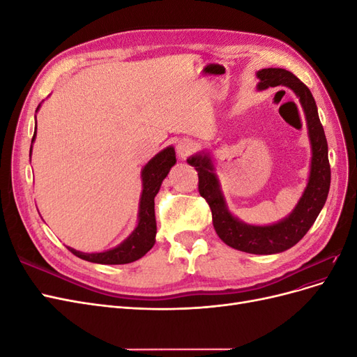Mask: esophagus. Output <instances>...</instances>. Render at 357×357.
Here are the masks:
<instances>
[{
    "label": "esophagus",
    "instance_id": "1",
    "mask_svg": "<svg viewBox=\"0 0 357 357\" xmlns=\"http://www.w3.org/2000/svg\"><path fill=\"white\" fill-rule=\"evenodd\" d=\"M195 150H197V144L193 143L192 139H188V138L180 139L177 144V153L181 159L190 156L193 152H195Z\"/></svg>",
    "mask_w": 357,
    "mask_h": 357
}]
</instances>
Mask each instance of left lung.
Segmentation results:
<instances>
[{
    "label": "left lung",
    "instance_id": "left-lung-1",
    "mask_svg": "<svg viewBox=\"0 0 357 357\" xmlns=\"http://www.w3.org/2000/svg\"><path fill=\"white\" fill-rule=\"evenodd\" d=\"M259 91L274 86H287L298 96L305 112L312 158L310 180L304 195L289 218L271 226H250L235 219L226 208L219 180L213 172L208 155H198L188 159L198 172L199 195L207 201L211 210L213 226L219 238L236 250L253 255H273L294 247L316 222L326 202L331 186V165L328 159V142L320 123L317 105L307 86L295 74L283 68H264L257 71Z\"/></svg>",
    "mask_w": 357,
    "mask_h": 357
}]
</instances>
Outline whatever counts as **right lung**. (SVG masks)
I'll return each mask as SVG.
<instances>
[{"label": "right lung", "instance_id": "right-lung-1", "mask_svg": "<svg viewBox=\"0 0 357 357\" xmlns=\"http://www.w3.org/2000/svg\"><path fill=\"white\" fill-rule=\"evenodd\" d=\"M37 129V126H36ZM36 139V134L32 142ZM176 164L174 149L167 147L158 153L143 169V193L139 199L138 226L121 245L102 253H82L70 248L68 250L83 261L102 265H122L134 262L143 257L155 244L156 219H155V197L159 192L162 181L168 176L171 167Z\"/></svg>", "mask_w": 357, "mask_h": 357}]
</instances>
